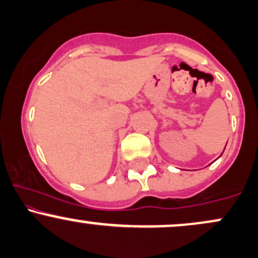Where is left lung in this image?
Masks as SVG:
<instances>
[{
  "instance_id": "1",
  "label": "left lung",
  "mask_w": 258,
  "mask_h": 258,
  "mask_svg": "<svg viewBox=\"0 0 258 258\" xmlns=\"http://www.w3.org/2000/svg\"><path fill=\"white\" fill-rule=\"evenodd\" d=\"M226 146H227V144H226ZM224 149H226V147H224ZM223 152H224V150H223ZM222 154H223V153H222Z\"/></svg>"
}]
</instances>
